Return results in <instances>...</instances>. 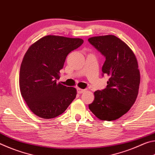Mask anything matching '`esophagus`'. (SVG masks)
Segmentation results:
<instances>
[{
	"label": "esophagus",
	"instance_id": "esophagus-1",
	"mask_svg": "<svg viewBox=\"0 0 155 155\" xmlns=\"http://www.w3.org/2000/svg\"><path fill=\"white\" fill-rule=\"evenodd\" d=\"M86 90H83V89H81V88H77V91L78 94H83V92H85Z\"/></svg>",
	"mask_w": 155,
	"mask_h": 155
}]
</instances>
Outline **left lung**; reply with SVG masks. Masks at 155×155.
Masks as SVG:
<instances>
[{
    "label": "left lung",
    "mask_w": 155,
    "mask_h": 155,
    "mask_svg": "<svg viewBox=\"0 0 155 155\" xmlns=\"http://www.w3.org/2000/svg\"><path fill=\"white\" fill-rule=\"evenodd\" d=\"M89 42L105 57L103 76L109 77L103 90L94 92L89 109L101 120L111 121L127 113L136 101L140 83V73L135 54L116 36L92 37Z\"/></svg>",
    "instance_id": "obj_1"
}]
</instances>
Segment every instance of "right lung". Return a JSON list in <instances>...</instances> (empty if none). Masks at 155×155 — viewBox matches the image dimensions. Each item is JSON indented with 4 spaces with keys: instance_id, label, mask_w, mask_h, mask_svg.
<instances>
[{
    "instance_id": "obj_1",
    "label": "right lung",
    "mask_w": 155,
    "mask_h": 155,
    "mask_svg": "<svg viewBox=\"0 0 155 155\" xmlns=\"http://www.w3.org/2000/svg\"><path fill=\"white\" fill-rule=\"evenodd\" d=\"M83 40L47 35L31 45L22 59L19 85L22 98L33 114L44 119L62 114L77 96V90L57 83L70 52Z\"/></svg>"
}]
</instances>
